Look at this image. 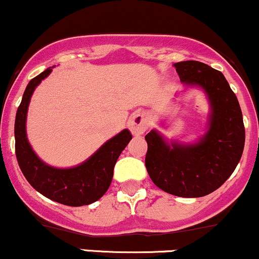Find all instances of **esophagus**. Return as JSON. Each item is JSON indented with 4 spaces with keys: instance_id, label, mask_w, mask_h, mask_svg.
<instances>
[{
    "instance_id": "34e87169",
    "label": "esophagus",
    "mask_w": 259,
    "mask_h": 259,
    "mask_svg": "<svg viewBox=\"0 0 259 259\" xmlns=\"http://www.w3.org/2000/svg\"><path fill=\"white\" fill-rule=\"evenodd\" d=\"M148 126H149V121H148L147 115L142 111L135 112L131 116L128 121V128L132 132V135L141 136L147 131Z\"/></svg>"
}]
</instances>
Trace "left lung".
<instances>
[{"instance_id": "obj_1", "label": "left lung", "mask_w": 259, "mask_h": 259, "mask_svg": "<svg viewBox=\"0 0 259 259\" xmlns=\"http://www.w3.org/2000/svg\"><path fill=\"white\" fill-rule=\"evenodd\" d=\"M174 67L186 88H199L207 97V128L194 143L167 141L152 130L145 136V166L160 190L197 198L214 192L234 172L245 147V126L239 100L222 72L198 61Z\"/></svg>"}]
</instances>
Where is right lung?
Masks as SVG:
<instances>
[{
    "label": "right lung",
    "mask_w": 259,
    "mask_h": 259,
    "mask_svg": "<svg viewBox=\"0 0 259 259\" xmlns=\"http://www.w3.org/2000/svg\"><path fill=\"white\" fill-rule=\"evenodd\" d=\"M52 68L49 67L29 82L17 110L14 123L17 160L29 184L46 198L71 207L88 205L100 199L109 190L116 161L132 135L128 130L121 131L82 164L73 167H55L42 161L28 141L27 114L31 95Z\"/></svg>",
    "instance_id": "right-lung-1"
}]
</instances>
